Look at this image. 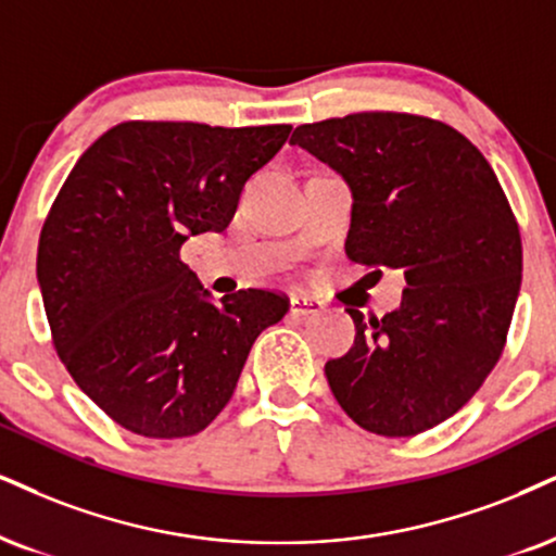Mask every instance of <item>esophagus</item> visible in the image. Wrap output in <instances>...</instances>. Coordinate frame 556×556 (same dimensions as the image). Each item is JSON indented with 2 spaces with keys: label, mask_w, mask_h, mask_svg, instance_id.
Returning a JSON list of instances; mask_svg holds the SVG:
<instances>
[{
  "label": "esophagus",
  "mask_w": 556,
  "mask_h": 556,
  "mask_svg": "<svg viewBox=\"0 0 556 556\" xmlns=\"http://www.w3.org/2000/svg\"><path fill=\"white\" fill-rule=\"evenodd\" d=\"M325 309L319 299L312 296H291V312L299 314V317H312V314H319Z\"/></svg>",
  "instance_id": "obj_1"
}]
</instances>
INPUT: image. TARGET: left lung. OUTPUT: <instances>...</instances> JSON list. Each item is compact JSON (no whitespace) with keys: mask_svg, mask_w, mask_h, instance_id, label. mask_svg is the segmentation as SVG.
Listing matches in <instances>:
<instances>
[{"mask_svg":"<svg viewBox=\"0 0 556 556\" xmlns=\"http://www.w3.org/2000/svg\"><path fill=\"white\" fill-rule=\"evenodd\" d=\"M291 143L351 188L348 257L407 280L381 319L348 309L353 348L325 366L334 400L376 435L435 428L495 368L518 301L523 250L497 175L467 136L422 115L306 123Z\"/></svg>","mask_w":556,"mask_h":556,"instance_id":"1","label":"left lung"}]
</instances>
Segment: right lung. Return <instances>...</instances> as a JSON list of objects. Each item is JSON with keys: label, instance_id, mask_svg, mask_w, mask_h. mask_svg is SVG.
<instances>
[{"label": "right lung", "instance_id": "right-lung-1", "mask_svg": "<svg viewBox=\"0 0 556 556\" xmlns=\"http://www.w3.org/2000/svg\"><path fill=\"white\" fill-rule=\"evenodd\" d=\"M291 126L128 121L102 134L51 205L38 286L77 387L143 438L201 433L235 394L252 342L289 312L273 291L211 299L182 244L224 231Z\"/></svg>", "mask_w": 556, "mask_h": 556}]
</instances>
